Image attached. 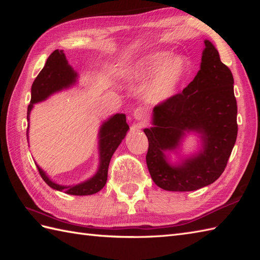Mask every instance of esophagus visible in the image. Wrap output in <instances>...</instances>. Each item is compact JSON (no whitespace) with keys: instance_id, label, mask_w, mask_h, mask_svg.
I'll return each mask as SVG.
<instances>
[{"instance_id":"esophagus-1","label":"esophagus","mask_w":260,"mask_h":260,"mask_svg":"<svg viewBox=\"0 0 260 260\" xmlns=\"http://www.w3.org/2000/svg\"><path fill=\"white\" fill-rule=\"evenodd\" d=\"M134 118L136 120H141V121H145L147 118V110L144 107H137L134 110Z\"/></svg>"}]
</instances>
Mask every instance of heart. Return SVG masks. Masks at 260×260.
<instances>
[{
	"label": "heart",
	"instance_id": "1",
	"mask_svg": "<svg viewBox=\"0 0 260 260\" xmlns=\"http://www.w3.org/2000/svg\"><path fill=\"white\" fill-rule=\"evenodd\" d=\"M183 58L172 57L169 51H156L143 57L126 74V78L136 82L147 81L145 98L150 103H164L172 98L187 74Z\"/></svg>",
	"mask_w": 260,
	"mask_h": 260
}]
</instances>
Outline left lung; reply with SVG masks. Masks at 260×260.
I'll return each instance as SVG.
<instances>
[{
  "label": "left lung",
  "mask_w": 260,
  "mask_h": 260,
  "mask_svg": "<svg viewBox=\"0 0 260 260\" xmlns=\"http://www.w3.org/2000/svg\"><path fill=\"white\" fill-rule=\"evenodd\" d=\"M200 70L183 91L153 109L146 164L152 180L167 191H194L213 183L225 169L238 133L234 77L217 49L204 40ZM187 133H197L202 148L172 165L167 151H175Z\"/></svg>",
  "instance_id": "8db88e82"
}]
</instances>
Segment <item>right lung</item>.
Instances as JSON below:
<instances>
[{
  "label": "right lung",
  "mask_w": 260,
  "mask_h": 260,
  "mask_svg": "<svg viewBox=\"0 0 260 260\" xmlns=\"http://www.w3.org/2000/svg\"><path fill=\"white\" fill-rule=\"evenodd\" d=\"M77 78H78V74L68 63L63 50H54L49 56L45 67L42 68L40 74L37 76V78L32 84L31 102L27 106V120L30 119V113L33 108V105L46 101L48 97H50L53 93L74 86L77 82ZM128 129L129 127L126 123L125 114H116L104 121L98 133V170L92 178L81 182V183L74 185L58 184L49 178L45 171L39 165H37L39 173H40L43 181L49 186L52 187L53 190L61 191L71 196L95 194L106 184L110 158H112L115 151L117 150L121 141L124 140ZM26 137L29 139V127L26 129Z\"/></svg>",
  "instance_id": "add662e5"
}]
</instances>
